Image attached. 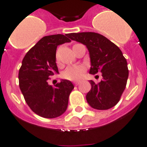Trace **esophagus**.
I'll list each match as a JSON object with an SVG mask.
<instances>
[{
	"instance_id": "34e87169",
	"label": "esophagus",
	"mask_w": 147,
	"mask_h": 147,
	"mask_svg": "<svg viewBox=\"0 0 147 147\" xmlns=\"http://www.w3.org/2000/svg\"><path fill=\"white\" fill-rule=\"evenodd\" d=\"M80 84V82H79V81H76V82H74V84L77 86V85H79V84Z\"/></svg>"
}]
</instances>
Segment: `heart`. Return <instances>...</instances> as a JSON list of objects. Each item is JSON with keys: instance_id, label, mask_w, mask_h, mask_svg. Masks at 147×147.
I'll return each mask as SVG.
<instances>
[{"instance_id": "1", "label": "heart", "mask_w": 147, "mask_h": 147, "mask_svg": "<svg viewBox=\"0 0 147 147\" xmlns=\"http://www.w3.org/2000/svg\"><path fill=\"white\" fill-rule=\"evenodd\" d=\"M85 72V67L83 65H71L63 71L62 76L64 79L76 81L80 80Z\"/></svg>"}]
</instances>
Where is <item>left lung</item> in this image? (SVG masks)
<instances>
[{"mask_svg":"<svg viewBox=\"0 0 147 147\" xmlns=\"http://www.w3.org/2000/svg\"><path fill=\"white\" fill-rule=\"evenodd\" d=\"M68 37L87 47L91 61L89 73H102V80L98 84L90 80L91 88L86 95L88 104L97 110H107L116 105L125 90L129 75L127 59L122 51L96 32L70 33Z\"/></svg>","mask_w":147,"mask_h":147,"instance_id":"1","label":"left lung"}]
</instances>
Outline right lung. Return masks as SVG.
I'll return each instance as SVG.
<instances>
[{"label":"right lung","mask_w":147,"mask_h":147,"mask_svg":"<svg viewBox=\"0 0 147 147\" xmlns=\"http://www.w3.org/2000/svg\"><path fill=\"white\" fill-rule=\"evenodd\" d=\"M68 34L47 36L26 53L19 71V86L31 110L40 116L53 119L66 111L69 95L74 85L70 80H61L52 87L49 76L58 74L56 65L57 46L69 43Z\"/></svg>","instance_id":"add662e5"}]
</instances>
